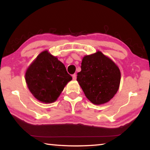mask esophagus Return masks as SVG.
<instances>
[{
	"mask_svg": "<svg viewBox=\"0 0 150 150\" xmlns=\"http://www.w3.org/2000/svg\"><path fill=\"white\" fill-rule=\"evenodd\" d=\"M72 77H73V80H75L76 79H77V75H76V74H73L72 75Z\"/></svg>",
	"mask_w": 150,
	"mask_h": 150,
	"instance_id": "1",
	"label": "esophagus"
}]
</instances>
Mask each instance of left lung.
Wrapping results in <instances>:
<instances>
[{"mask_svg": "<svg viewBox=\"0 0 150 150\" xmlns=\"http://www.w3.org/2000/svg\"><path fill=\"white\" fill-rule=\"evenodd\" d=\"M81 68L77 81L91 103L102 105L112 98L120 83V69L112 61L97 52L83 57Z\"/></svg>", "mask_w": 150, "mask_h": 150, "instance_id": "obj_1", "label": "left lung"}]
</instances>
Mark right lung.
I'll use <instances>...</instances> for the list:
<instances>
[{"label":"right lung","mask_w":150,"mask_h":150,"mask_svg":"<svg viewBox=\"0 0 150 150\" xmlns=\"http://www.w3.org/2000/svg\"><path fill=\"white\" fill-rule=\"evenodd\" d=\"M71 79L65 65L47 51L38 55L26 73V82L30 92L45 103L56 100Z\"/></svg>","instance_id":"add662e5"}]
</instances>
